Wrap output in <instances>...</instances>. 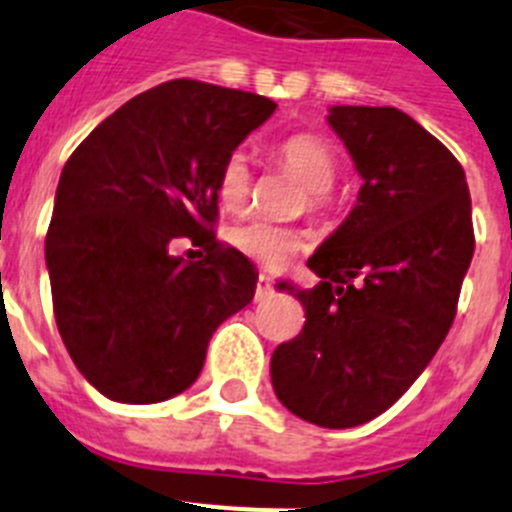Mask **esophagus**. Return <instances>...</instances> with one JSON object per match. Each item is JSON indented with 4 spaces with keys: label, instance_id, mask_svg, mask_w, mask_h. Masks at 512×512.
<instances>
[{
    "label": "esophagus",
    "instance_id": "1",
    "mask_svg": "<svg viewBox=\"0 0 512 512\" xmlns=\"http://www.w3.org/2000/svg\"><path fill=\"white\" fill-rule=\"evenodd\" d=\"M271 292H274V289H271L269 279H266L264 274H261L259 282H256V295H253V300H256V302H264L266 297H271Z\"/></svg>",
    "mask_w": 512,
    "mask_h": 512
}]
</instances>
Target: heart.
<instances>
[{
	"instance_id": "obj_1",
	"label": "heart",
	"mask_w": 512,
	"mask_h": 512,
	"mask_svg": "<svg viewBox=\"0 0 512 512\" xmlns=\"http://www.w3.org/2000/svg\"><path fill=\"white\" fill-rule=\"evenodd\" d=\"M279 164L297 176L310 194V207H320L333 189L338 174L336 153L320 135L300 133L282 140L277 148ZM251 194V161L246 151H233L217 174V200L225 210H241ZM235 248L266 266H284L302 248V235L282 225L251 220L233 230Z\"/></svg>"
}]
</instances>
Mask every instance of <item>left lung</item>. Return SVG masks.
<instances>
[{"instance_id":"left-lung-1","label":"left lung","mask_w":512,"mask_h":512,"mask_svg":"<svg viewBox=\"0 0 512 512\" xmlns=\"http://www.w3.org/2000/svg\"><path fill=\"white\" fill-rule=\"evenodd\" d=\"M364 179L354 210L307 259L318 287L279 282L305 307L271 354L279 402L320 428H354L395 405L431 364L472 264L461 164L395 107H330Z\"/></svg>"}]
</instances>
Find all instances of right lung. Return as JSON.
<instances>
[{
    "label": "right lung",
    "mask_w": 512,
    "mask_h": 512,
    "mask_svg": "<svg viewBox=\"0 0 512 512\" xmlns=\"http://www.w3.org/2000/svg\"><path fill=\"white\" fill-rule=\"evenodd\" d=\"M277 110L271 99L166 81L71 153L45 235L53 315L94 390L151 405L192 387L217 325L253 300L256 266L215 241L220 166ZM187 234L200 262L168 251Z\"/></svg>",
    "instance_id": "right-lung-1"
}]
</instances>
